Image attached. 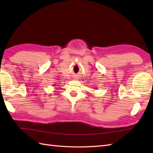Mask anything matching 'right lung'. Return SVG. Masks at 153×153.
<instances>
[{
    "label": "right lung",
    "instance_id": "obj_1",
    "mask_svg": "<svg viewBox=\"0 0 153 153\" xmlns=\"http://www.w3.org/2000/svg\"><path fill=\"white\" fill-rule=\"evenodd\" d=\"M54 86H55V85H54Z\"/></svg>",
    "mask_w": 153,
    "mask_h": 153
}]
</instances>
